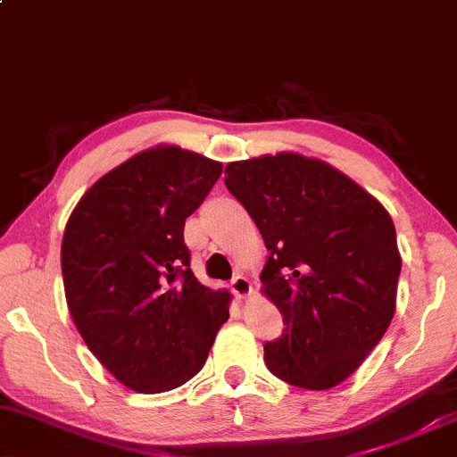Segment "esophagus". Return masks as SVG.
I'll return each instance as SVG.
<instances>
[{
  "label": "esophagus",
  "instance_id": "34e87169",
  "mask_svg": "<svg viewBox=\"0 0 457 457\" xmlns=\"http://www.w3.org/2000/svg\"><path fill=\"white\" fill-rule=\"evenodd\" d=\"M232 294L236 295L238 300H246L249 295L253 294V285L246 277H243V274H238V277H234L232 281Z\"/></svg>",
  "mask_w": 457,
  "mask_h": 457
}]
</instances>
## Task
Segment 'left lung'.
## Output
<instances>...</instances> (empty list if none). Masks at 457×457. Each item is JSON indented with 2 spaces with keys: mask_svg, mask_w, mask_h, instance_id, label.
Returning <instances> with one entry per match:
<instances>
[{
  "mask_svg": "<svg viewBox=\"0 0 457 457\" xmlns=\"http://www.w3.org/2000/svg\"><path fill=\"white\" fill-rule=\"evenodd\" d=\"M270 251L262 294L281 311L263 360L289 386L337 387L387 332L403 268L386 206L329 163L277 153L225 166Z\"/></svg>",
  "mask_w": 457,
  "mask_h": 457,
  "instance_id": "1",
  "label": "left lung"
}]
</instances>
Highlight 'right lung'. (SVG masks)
Wrapping results in <instances>:
<instances>
[{"instance_id":"1","label":"right lung","mask_w":457,"mask_h":457,"mask_svg":"<svg viewBox=\"0 0 457 457\" xmlns=\"http://www.w3.org/2000/svg\"><path fill=\"white\" fill-rule=\"evenodd\" d=\"M223 166L176 145L136 153L71 211L62 272L76 329L100 364L140 394L180 387L229 317L228 289L194 277L185 219Z\"/></svg>"}]
</instances>
